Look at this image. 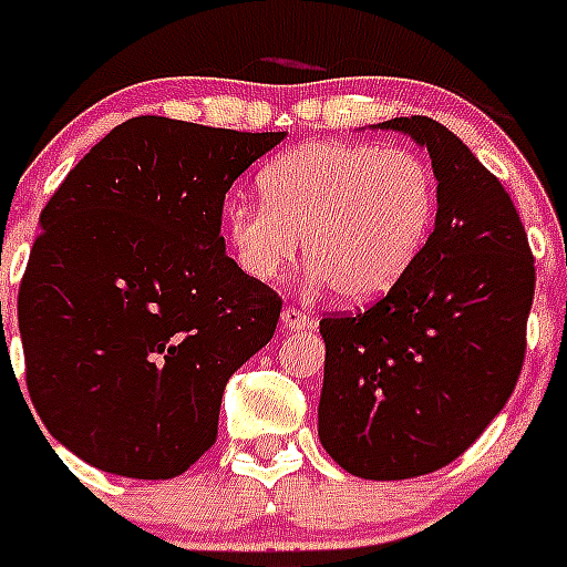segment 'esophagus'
Returning a JSON list of instances; mask_svg holds the SVG:
<instances>
[{
    "label": "esophagus",
    "mask_w": 567,
    "mask_h": 567,
    "mask_svg": "<svg viewBox=\"0 0 567 567\" xmlns=\"http://www.w3.org/2000/svg\"><path fill=\"white\" fill-rule=\"evenodd\" d=\"M280 323H284V329H312L315 320L309 318L303 309H295V307H287L284 312H280Z\"/></svg>",
    "instance_id": "obj_1"
}]
</instances>
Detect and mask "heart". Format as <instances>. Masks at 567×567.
I'll return each instance as SVG.
<instances>
[{
  "mask_svg": "<svg viewBox=\"0 0 567 567\" xmlns=\"http://www.w3.org/2000/svg\"><path fill=\"white\" fill-rule=\"evenodd\" d=\"M260 204L233 198L224 229L238 267L272 284L300 252L315 287L369 303L412 269L437 215V182L405 147L318 142L278 155L258 178Z\"/></svg>",
  "mask_w": 567,
  "mask_h": 567,
  "instance_id": "1",
  "label": "heart"
}]
</instances>
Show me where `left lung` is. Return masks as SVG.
<instances>
[{"label":"left lung","mask_w":567,"mask_h":567,"mask_svg":"<svg viewBox=\"0 0 567 567\" xmlns=\"http://www.w3.org/2000/svg\"><path fill=\"white\" fill-rule=\"evenodd\" d=\"M374 127L429 150L437 218L385 298L320 320L318 437L354 477L409 480L457 460L503 412L537 278L511 195L452 130L429 115Z\"/></svg>","instance_id":"obj_1"}]
</instances>
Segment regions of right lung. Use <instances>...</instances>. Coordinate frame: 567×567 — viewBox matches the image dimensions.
<instances>
[{"instance_id":"right-lung-1","label":"right lung","mask_w":567,"mask_h":567,"mask_svg":"<svg viewBox=\"0 0 567 567\" xmlns=\"http://www.w3.org/2000/svg\"><path fill=\"white\" fill-rule=\"evenodd\" d=\"M284 138L138 115L42 209L19 287L28 392L93 468L169 480L215 443L227 380L280 318L227 255L224 195Z\"/></svg>"}]
</instances>
